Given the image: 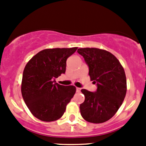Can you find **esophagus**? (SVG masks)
<instances>
[{
    "label": "esophagus",
    "mask_w": 146,
    "mask_h": 146,
    "mask_svg": "<svg viewBox=\"0 0 146 146\" xmlns=\"http://www.w3.org/2000/svg\"><path fill=\"white\" fill-rule=\"evenodd\" d=\"M76 92H80V88H76Z\"/></svg>",
    "instance_id": "1"
}]
</instances>
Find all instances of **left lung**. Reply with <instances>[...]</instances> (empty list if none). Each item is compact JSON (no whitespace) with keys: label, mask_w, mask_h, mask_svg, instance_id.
Listing matches in <instances>:
<instances>
[{"label":"left lung","mask_w":146,"mask_h":146,"mask_svg":"<svg viewBox=\"0 0 146 146\" xmlns=\"http://www.w3.org/2000/svg\"><path fill=\"white\" fill-rule=\"evenodd\" d=\"M78 53L89 68L90 80L97 90L82 89L85 101L80 104V114L85 120L100 123L110 119L121 105L126 93V78L119 60L109 51L97 48H81Z\"/></svg>","instance_id":"left-lung-1"}]
</instances>
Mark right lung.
<instances>
[{
  "label": "right lung",
  "mask_w": 146,
  "mask_h": 146,
  "mask_svg": "<svg viewBox=\"0 0 146 146\" xmlns=\"http://www.w3.org/2000/svg\"><path fill=\"white\" fill-rule=\"evenodd\" d=\"M78 47L42 50L34 56L24 69L21 92L28 109L36 118L44 121L60 119L66 105L75 95L73 85L56 83L57 78L65 73L66 60Z\"/></svg>",
  "instance_id": "obj_1"
}]
</instances>
